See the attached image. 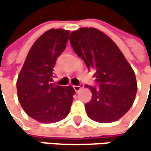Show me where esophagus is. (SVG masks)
<instances>
[{
    "label": "esophagus",
    "instance_id": "obj_1",
    "mask_svg": "<svg viewBox=\"0 0 151 151\" xmlns=\"http://www.w3.org/2000/svg\"><path fill=\"white\" fill-rule=\"evenodd\" d=\"M73 88H74V90H75V91H80L82 88H83V85H75V86H73Z\"/></svg>",
    "mask_w": 151,
    "mask_h": 151
}]
</instances>
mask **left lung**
<instances>
[{
  "instance_id": "8db88e82",
  "label": "left lung",
  "mask_w": 151,
  "mask_h": 151,
  "mask_svg": "<svg viewBox=\"0 0 151 151\" xmlns=\"http://www.w3.org/2000/svg\"><path fill=\"white\" fill-rule=\"evenodd\" d=\"M74 51L95 71L99 89L86 85L91 100L85 104L94 121L109 123L124 116L134 102L138 85L134 70L113 40L95 28H80L70 35Z\"/></svg>"
}]
</instances>
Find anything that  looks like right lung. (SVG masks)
I'll return each mask as SVG.
<instances>
[{
  "label": "right lung",
  "instance_id": "obj_1",
  "mask_svg": "<svg viewBox=\"0 0 151 151\" xmlns=\"http://www.w3.org/2000/svg\"><path fill=\"white\" fill-rule=\"evenodd\" d=\"M69 31L50 29L39 37L29 50L16 87L21 106L28 116L42 123L65 119L75 91L72 86L50 83L57 58L65 50Z\"/></svg>",
  "mask_w": 151,
  "mask_h": 151
}]
</instances>
